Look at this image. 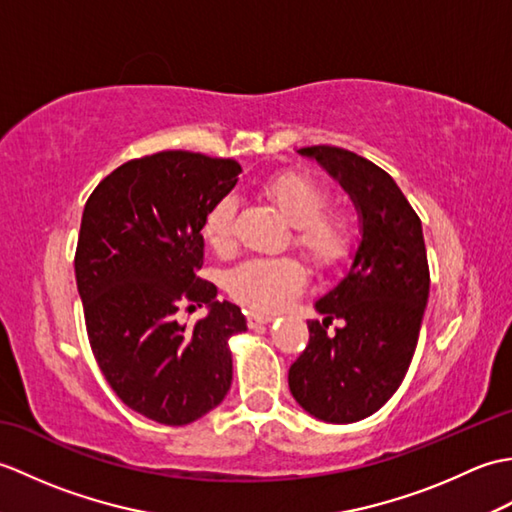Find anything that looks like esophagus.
<instances>
[{"label": "esophagus", "mask_w": 512, "mask_h": 512, "mask_svg": "<svg viewBox=\"0 0 512 512\" xmlns=\"http://www.w3.org/2000/svg\"><path fill=\"white\" fill-rule=\"evenodd\" d=\"M273 319H275L273 314H264V312H248L246 314L248 328H259V325H266V323H270Z\"/></svg>", "instance_id": "esophagus-1"}]
</instances>
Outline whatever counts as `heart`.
Wrapping results in <instances>:
<instances>
[{
  "label": "heart",
  "instance_id": "obj_1",
  "mask_svg": "<svg viewBox=\"0 0 512 512\" xmlns=\"http://www.w3.org/2000/svg\"><path fill=\"white\" fill-rule=\"evenodd\" d=\"M264 195L292 226V246L319 273L339 268L354 248L352 220L339 209H330L332 193L306 171H284L264 184ZM235 200L217 198L202 220V237L215 255L235 250ZM306 270L292 257H257L235 266L226 275L231 297L253 310H279L301 295Z\"/></svg>",
  "mask_w": 512,
  "mask_h": 512
}]
</instances>
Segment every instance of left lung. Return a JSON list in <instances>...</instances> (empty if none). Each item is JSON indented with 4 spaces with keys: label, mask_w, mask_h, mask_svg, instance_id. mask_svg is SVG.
<instances>
[{
    "label": "left lung",
    "mask_w": 512,
    "mask_h": 512,
    "mask_svg": "<svg viewBox=\"0 0 512 512\" xmlns=\"http://www.w3.org/2000/svg\"><path fill=\"white\" fill-rule=\"evenodd\" d=\"M350 191L363 239L345 279L317 301L310 341L288 385L314 418L345 424L372 416L396 394L418 345L429 299V262L418 213L394 178L350 149L303 147ZM334 318L342 328H327Z\"/></svg>",
    "instance_id": "left-lung-1"
}]
</instances>
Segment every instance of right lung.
Instances as JSON below:
<instances>
[{
	"instance_id": "add662e5",
	"label": "right lung",
	"mask_w": 512,
	"mask_h": 512,
	"mask_svg": "<svg viewBox=\"0 0 512 512\" xmlns=\"http://www.w3.org/2000/svg\"><path fill=\"white\" fill-rule=\"evenodd\" d=\"M239 171L233 158L158 151L114 169L83 209L74 275L92 354L129 409L171 427L202 418L231 387L228 339L246 319L198 273L204 215ZM204 302L209 318L177 321Z\"/></svg>"
}]
</instances>
